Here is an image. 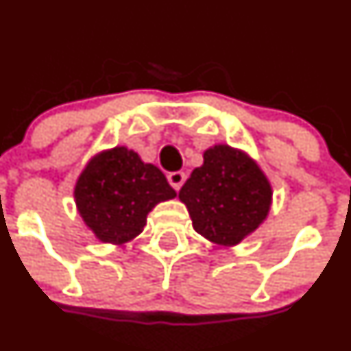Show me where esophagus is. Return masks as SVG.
I'll use <instances>...</instances> for the list:
<instances>
[{
	"instance_id": "34e87169",
	"label": "esophagus",
	"mask_w": 351,
	"mask_h": 351,
	"mask_svg": "<svg viewBox=\"0 0 351 351\" xmlns=\"http://www.w3.org/2000/svg\"><path fill=\"white\" fill-rule=\"evenodd\" d=\"M185 178H186V176H185V173H183V171H173V173H169V175H168L169 185H171L173 189L176 190V192L182 189V185L185 183Z\"/></svg>"
}]
</instances>
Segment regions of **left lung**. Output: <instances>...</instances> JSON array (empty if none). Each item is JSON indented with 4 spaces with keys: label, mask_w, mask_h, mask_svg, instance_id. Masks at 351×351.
Returning a JSON list of instances; mask_svg holds the SVG:
<instances>
[{
    "label": "left lung",
    "mask_w": 351,
    "mask_h": 351,
    "mask_svg": "<svg viewBox=\"0 0 351 351\" xmlns=\"http://www.w3.org/2000/svg\"><path fill=\"white\" fill-rule=\"evenodd\" d=\"M271 186L246 153L217 144L204 153L178 197L193 229L208 241L234 246L256 231L271 205Z\"/></svg>",
    "instance_id": "left-lung-1"
}]
</instances>
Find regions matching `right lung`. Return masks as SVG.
I'll return each instance as SVG.
<instances>
[{
  "mask_svg": "<svg viewBox=\"0 0 351 351\" xmlns=\"http://www.w3.org/2000/svg\"><path fill=\"white\" fill-rule=\"evenodd\" d=\"M176 197L154 165L123 146L91 158L74 186L84 224L100 241L123 244L143 232L147 214L159 202Z\"/></svg>",
  "mask_w": 351,
  "mask_h": 351,
  "instance_id": "obj_1",
  "label": "right lung"
}]
</instances>
